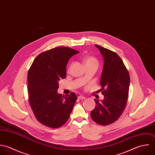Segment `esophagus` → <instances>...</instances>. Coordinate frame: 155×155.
Wrapping results in <instances>:
<instances>
[{
	"label": "esophagus",
	"instance_id": "34e87169",
	"mask_svg": "<svg viewBox=\"0 0 155 155\" xmlns=\"http://www.w3.org/2000/svg\"><path fill=\"white\" fill-rule=\"evenodd\" d=\"M78 98L79 100H84V99H85V97L84 96H78Z\"/></svg>",
	"mask_w": 155,
	"mask_h": 155
}]
</instances>
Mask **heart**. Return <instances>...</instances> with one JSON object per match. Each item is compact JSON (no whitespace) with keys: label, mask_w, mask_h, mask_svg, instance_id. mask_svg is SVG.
I'll use <instances>...</instances> for the list:
<instances>
[{"label":"heart","mask_w":155,"mask_h":155,"mask_svg":"<svg viewBox=\"0 0 155 155\" xmlns=\"http://www.w3.org/2000/svg\"><path fill=\"white\" fill-rule=\"evenodd\" d=\"M82 62L85 67L90 65H95L97 67L99 64L97 60L95 58L90 56H85L82 59Z\"/></svg>","instance_id":"1"}]
</instances>
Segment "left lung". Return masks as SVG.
Returning a JSON list of instances; mask_svg holds the SVG:
<instances>
[{"label":"left lung","mask_w":155,"mask_h":155,"mask_svg":"<svg viewBox=\"0 0 155 155\" xmlns=\"http://www.w3.org/2000/svg\"><path fill=\"white\" fill-rule=\"evenodd\" d=\"M104 61L100 84L103 101L94 99L95 108L91 112L94 121L108 125L118 119L126 105L130 85V76L122 59L115 52L95 45Z\"/></svg>","instance_id":"8db88e82"}]
</instances>
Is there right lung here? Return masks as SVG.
<instances>
[{
  "instance_id": "1",
  "label": "right lung",
  "mask_w": 155,
  "mask_h": 155,
  "mask_svg": "<svg viewBox=\"0 0 155 155\" xmlns=\"http://www.w3.org/2000/svg\"><path fill=\"white\" fill-rule=\"evenodd\" d=\"M79 52L58 47L37 56L28 73L29 102L37 120L52 128L64 124L77 100L74 93L58 94L59 81L66 76L69 59Z\"/></svg>"
}]
</instances>
